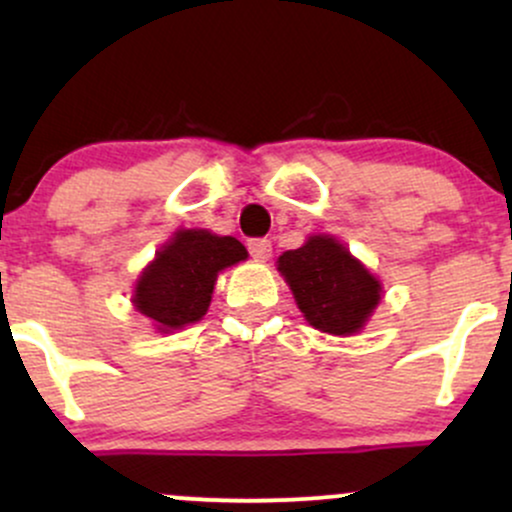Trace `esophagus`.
<instances>
[{"mask_svg":"<svg viewBox=\"0 0 512 512\" xmlns=\"http://www.w3.org/2000/svg\"><path fill=\"white\" fill-rule=\"evenodd\" d=\"M248 250L255 260H267V257L272 255V240L252 238V240H248Z\"/></svg>","mask_w":512,"mask_h":512,"instance_id":"esophagus-1","label":"esophagus"}]
</instances>
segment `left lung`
Masks as SVG:
<instances>
[{"mask_svg": "<svg viewBox=\"0 0 512 512\" xmlns=\"http://www.w3.org/2000/svg\"><path fill=\"white\" fill-rule=\"evenodd\" d=\"M279 272L305 320L320 332H358L380 301L378 279L330 236H313L303 248L284 252Z\"/></svg>", "mask_w": 512, "mask_h": 512, "instance_id": "obj_1", "label": "left lung"}]
</instances>
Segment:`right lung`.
I'll return each instance as SVG.
<instances>
[{
	"instance_id": "obj_1",
	"label": "right lung",
	"mask_w": 512,
	"mask_h": 512,
	"mask_svg": "<svg viewBox=\"0 0 512 512\" xmlns=\"http://www.w3.org/2000/svg\"><path fill=\"white\" fill-rule=\"evenodd\" d=\"M245 257L248 250L231 236L178 231L144 269L134 291V305L154 320L156 330H180L207 313L216 274Z\"/></svg>"
}]
</instances>
